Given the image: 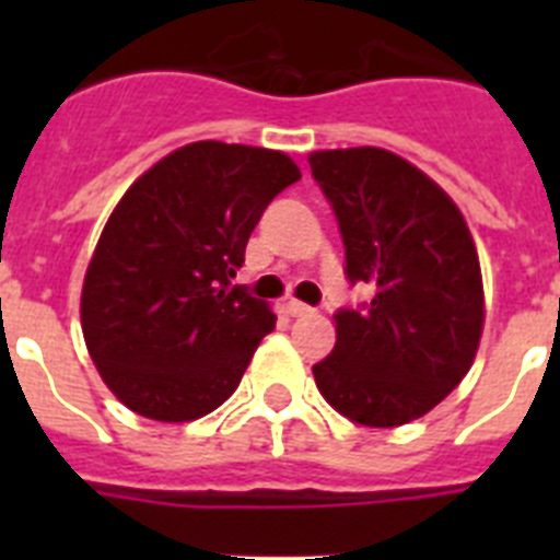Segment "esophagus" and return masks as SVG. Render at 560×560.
<instances>
[{
  "instance_id": "1",
  "label": "esophagus",
  "mask_w": 560,
  "mask_h": 560,
  "mask_svg": "<svg viewBox=\"0 0 560 560\" xmlns=\"http://www.w3.org/2000/svg\"><path fill=\"white\" fill-rule=\"evenodd\" d=\"M285 311H289L291 316H311V314H314V308H311V305L296 303V300H289V303H285Z\"/></svg>"
}]
</instances>
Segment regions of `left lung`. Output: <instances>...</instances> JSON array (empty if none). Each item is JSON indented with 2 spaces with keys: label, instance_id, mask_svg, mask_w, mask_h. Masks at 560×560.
I'll return each instance as SVG.
<instances>
[{
  "label": "left lung",
  "instance_id": "1",
  "mask_svg": "<svg viewBox=\"0 0 560 560\" xmlns=\"http://www.w3.org/2000/svg\"><path fill=\"white\" fill-rule=\"evenodd\" d=\"M308 162L339 224L348 283L375 291L334 314L316 387L355 423L400 427L438 407L477 355L485 308L471 232L427 173L384 148L316 151Z\"/></svg>",
  "mask_w": 560,
  "mask_h": 560
}]
</instances>
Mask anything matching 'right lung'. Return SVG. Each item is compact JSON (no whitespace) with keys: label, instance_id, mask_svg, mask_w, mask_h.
Returning a JSON list of instances; mask_svg holds the SVG:
<instances>
[{"label":"right lung","instance_id":"obj_1","mask_svg":"<svg viewBox=\"0 0 560 560\" xmlns=\"http://www.w3.org/2000/svg\"><path fill=\"white\" fill-rule=\"evenodd\" d=\"M300 182L280 151L205 140L133 182L103 230L81 294L83 339L131 412L185 423L219 409L277 316L232 285L252 230Z\"/></svg>","mask_w":560,"mask_h":560}]
</instances>
